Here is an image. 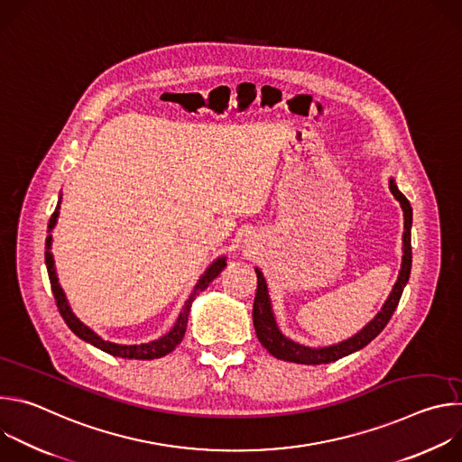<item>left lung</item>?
<instances>
[{
    "label": "left lung",
    "instance_id": "1",
    "mask_svg": "<svg viewBox=\"0 0 462 462\" xmlns=\"http://www.w3.org/2000/svg\"><path fill=\"white\" fill-rule=\"evenodd\" d=\"M389 189L394 195L404 210V246H402V267L399 273V280L394 283L387 301L383 303L382 310L362 328L360 333H356L355 337H351L349 340H344L340 344L328 346V347H307L301 346L298 342L289 340L276 325L274 319V312H273V305H271V298H269V289H267V282L263 278L261 271L255 269L257 274V291H255V298H254V309H252V319H254V328L257 340L261 342V346L265 347L273 356L285 360V362H294V364H307V365H319V364H331L337 362L355 351L364 349L371 340H374L382 331L383 327L387 325V321L391 319L394 309H397L402 291L410 280V273H411V221H413V210L410 201L404 197V193L397 188V182L394 179H389Z\"/></svg>",
    "mask_w": 462,
    "mask_h": 462
}]
</instances>
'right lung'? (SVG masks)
<instances>
[{"label": "right lung", "mask_w": 462, "mask_h": 462, "mask_svg": "<svg viewBox=\"0 0 462 462\" xmlns=\"http://www.w3.org/2000/svg\"><path fill=\"white\" fill-rule=\"evenodd\" d=\"M58 212H60V203L56 205V210L54 214L51 216V221H49V232L54 228L56 225V219H58ZM51 241L52 237L47 236L45 239V265H47V273H49V280H51V289H52V294H54V300H56V307L63 318V321L68 323V327L71 328V331L84 342L102 349L104 353L107 355H113V356H118V358H129V360H155V358H162L166 356L168 353H171L182 340L184 333H186V323H188V314H189V307H191V301L199 296L210 283L212 280H216L219 276V273L226 267V257H217L212 265L207 269V273L199 278V282H197V285L193 287L191 294L188 296V300L184 301L182 309H180V314L175 321V325L171 327V331L164 337H161L159 340L155 342H150V344H141V346H120V344H113V342H106L102 340L95 331H91V328L88 325H84L71 310L69 303H68V298H65L60 283H58V278H56V271H54V259H52V254H51Z\"/></svg>", "instance_id": "add662e5"}]
</instances>
